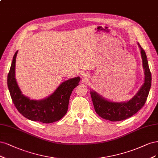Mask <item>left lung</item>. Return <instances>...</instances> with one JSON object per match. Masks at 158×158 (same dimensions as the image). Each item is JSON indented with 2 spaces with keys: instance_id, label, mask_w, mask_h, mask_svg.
Segmentation results:
<instances>
[{
  "instance_id": "1",
  "label": "left lung",
  "mask_w": 158,
  "mask_h": 158,
  "mask_svg": "<svg viewBox=\"0 0 158 158\" xmlns=\"http://www.w3.org/2000/svg\"><path fill=\"white\" fill-rule=\"evenodd\" d=\"M138 44L140 48L145 77L143 85L133 98L126 102H113L104 99L96 92L90 91L95 111L104 119L119 121L129 118L138 112L146 102L151 87L152 75L146 52L139 43Z\"/></svg>"
}]
</instances>
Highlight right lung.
<instances>
[{"label":"right lung","mask_w":158,"mask_h":158,"mask_svg":"<svg viewBox=\"0 0 158 158\" xmlns=\"http://www.w3.org/2000/svg\"><path fill=\"white\" fill-rule=\"evenodd\" d=\"M17 54L18 51L13 57L8 74L7 84L11 98L18 111L27 119L43 123H51L62 119L67 113L71 94L79 85L80 77L64 81L47 98L40 100H30L22 94L15 78Z\"/></svg>","instance_id":"add662e5"}]
</instances>
